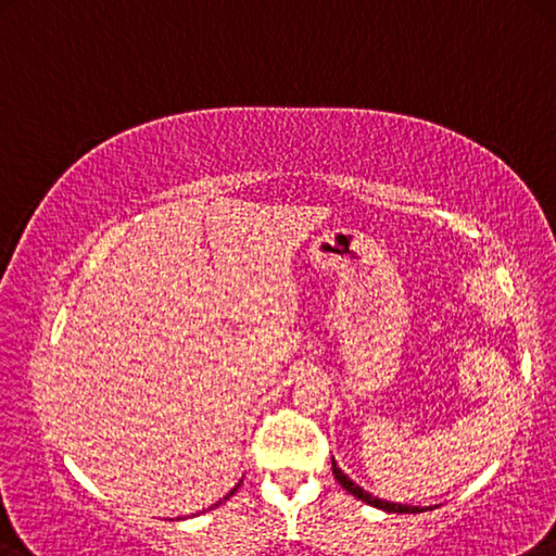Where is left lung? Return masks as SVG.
<instances>
[{
    "instance_id": "1",
    "label": "left lung",
    "mask_w": 556,
    "mask_h": 556,
    "mask_svg": "<svg viewBox=\"0 0 556 556\" xmlns=\"http://www.w3.org/2000/svg\"><path fill=\"white\" fill-rule=\"evenodd\" d=\"M331 470H333V478L339 480L341 488L346 490L349 495H354L356 500L366 502V505H371V507L383 509V513H399V515H418V513H422L420 507H413V505H401V502H386V500H378V497H374V495H371V492L361 490L354 480L346 478V475L341 472V468H337V463H333V457H331Z\"/></svg>"
}]
</instances>
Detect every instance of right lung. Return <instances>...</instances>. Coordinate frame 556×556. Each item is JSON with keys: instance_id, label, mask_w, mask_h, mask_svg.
I'll return each mask as SVG.
<instances>
[{"instance_id": "1", "label": "right lung", "mask_w": 556, "mask_h": 556, "mask_svg": "<svg viewBox=\"0 0 556 556\" xmlns=\"http://www.w3.org/2000/svg\"><path fill=\"white\" fill-rule=\"evenodd\" d=\"M237 488H240V484H235V488H232L230 492H227V497H225V500H230V497L235 495V492H237ZM219 502H223V500H219ZM219 502H217V505H219Z\"/></svg>"}]
</instances>
